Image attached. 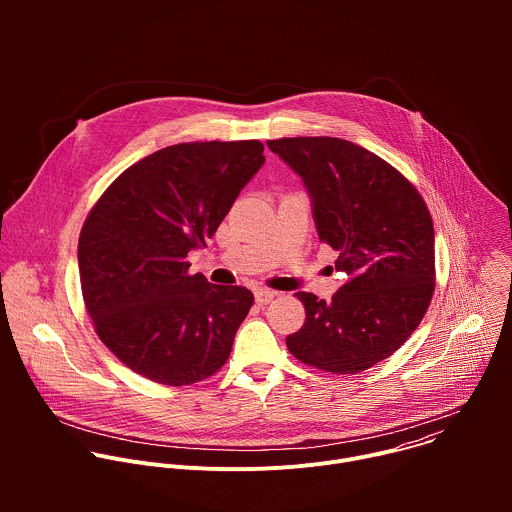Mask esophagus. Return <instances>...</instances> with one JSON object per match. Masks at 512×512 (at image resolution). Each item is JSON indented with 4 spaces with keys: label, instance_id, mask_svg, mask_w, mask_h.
Wrapping results in <instances>:
<instances>
[{
    "label": "esophagus",
    "instance_id": "34e87169",
    "mask_svg": "<svg viewBox=\"0 0 512 512\" xmlns=\"http://www.w3.org/2000/svg\"><path fill=\"white\" fill-rule=\"evenodd\" d=\"M277 294L275 291H269V289H257L255 291V302L259 304V306H267L269 302H273V298H275Z\"/></svg>",
    "mask_w": 512,
    "mask_h": 512
}]
</instances>
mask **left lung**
Segmentation results:
<instances>
[{"label": "left lung", "instance_id": "1", "mask_svg": "<svg viewBox=\"0 0 512 512\" xmlns=\"http://www.w3.org/2000/svg\"><path fill=\"white\" fill-rule=\"evenodd\" d=\"M310 196L320 241L338 251L344 283L306 308L285 344L316 369L354 375L391 356L419 326L435 283L433 223L421 194L391 164L338 137L269 139Z\"/></svg>", "mask_w": 512, "mask_h": 512}]
</instances>
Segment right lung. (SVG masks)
<instances>
[{
    "mask_svg": "<svg viewBox=\"0 0 512 512\" xmlns=\"http://www.w3.org/2000/svg\"><path fill=\"white\" fill-rule=\"evenodd\" d=\"M263 164L257 139L170 145L127 168L87 216L79 239L85 306L131 371L182 387L227 362L253 294L190 275L186 255L206 247Z\"/></svg>",
    "mask_w": 512,
    "mask_h": 512,
    "instance_id": "add662e5",
    "label": "right lung"
}]
</instances>
